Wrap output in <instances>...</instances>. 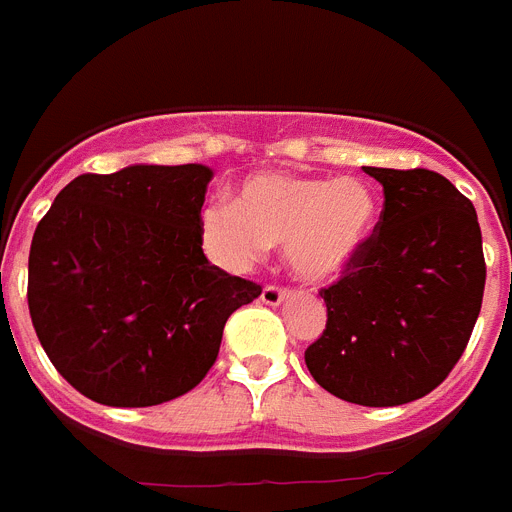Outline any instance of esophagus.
I'll use <instances>...</instances> for the list:
<instances>
[{"mask_svg":"<svg viewBox=\"0 0 512 512\" xmlns=\"http://www.w3.org/2000/svg\"><path fill=\"white\" fill-rule=\"evenodd\" d=\"M286 296H289V289H286V286H278V283H268V286L263 289V294H260V299H263L265 304H270V307H276V304H281Z\"/></svg>","mask_w":512,"mask_h":512,"instance_id":"1","label":"esophagus"}]
</instances>
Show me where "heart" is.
I'll list each match as a JSON object with an SVG mask.
<instances>
[{"mask_svg":"<svg viewBox=\"0 0 512 512\" xmlns=\"http://www.w3.org/2000/svg\"><path fill=\"white\" fill-rule=\"evenodd\" d=\"M375 195L359 179L294 174L249 176L239 200L216 197L203 210L205 244L223 265L244 270L283 244L296 276L341 273L375 226Z\"/></svg>","mask_w":512,"mask_h":512,"instance_id":"b5f03b06","label":"heart"}]
</instances>
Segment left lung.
Returning a JSON list of instances; mask_svg holds the SVG:
<instances>
[{"label":"left lung","instance_id":"8db88e82","mask_svg":"<svg viewBox=\"0 0 512 512\" xmlns=\"http://www.w3.org/2000/svg\"><path fill=\"white\" fill-rule=\"evenodd\" d=\"M380 221L341 278L320 289L328 322L304 351L320 388L359 406H401L440 385L466 351L487 263L466 195L437 171L364 166Z\"/></svg>","mask_w":512,"mask_h":512}]
</instances>
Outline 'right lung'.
Wrapping results in <instances>:
<instances>
[{"label":"right lung","instance_id":"right-lung-1","mask_svg":"<svg viewBox=\"0 0 512 512\" xmlns=\"http://www.w3.org/2000/svg\"><path fill=\"white\" fill-rule=\"evenodd\" d=\"M213 171L127 166L80 174L36 226L28 309L59 375L103 406H158L216 364L223 325L263 286L203 255Z\"/></svg>","mask_w":512,"mask_h":512}]
</instances>
